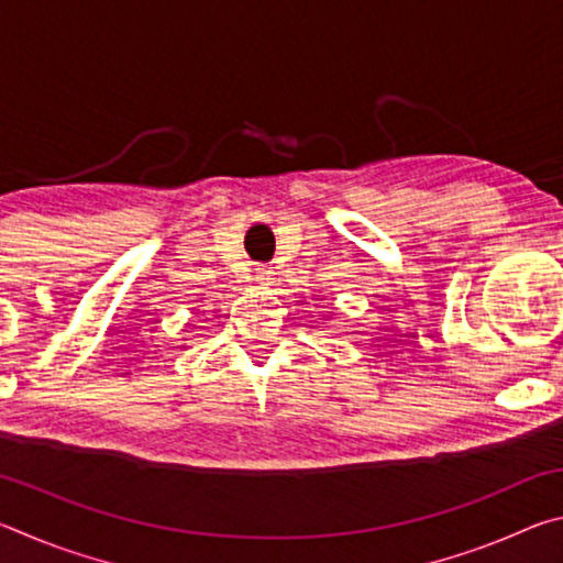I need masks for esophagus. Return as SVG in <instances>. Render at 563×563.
<instances>
[{
	"instance_id": "1",
	"label": "esophagus",
	"mask_w": 563,
	"mask_h": 563,
	"mask_svg": "<svg viewBox=\"0 0 563 563\" xmlns=\"http://www.w3.org/2000/svg\"><path fill=\"white\" fill-rule=\"evenodd\" d=\"M255 280H258L261 285H273V271L271 268H255Z\"/></svg>"
}]
</instances>
